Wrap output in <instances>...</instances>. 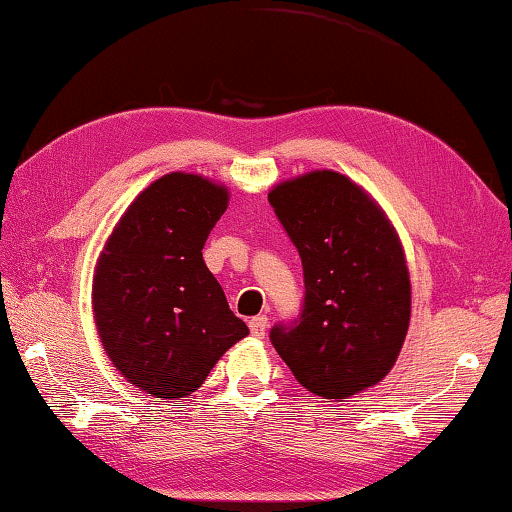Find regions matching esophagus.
<instances>
[{
    "label": "esophagus",
    "mask_w": 512,
    "mask_h": 512,
    "mask_svg": "<svg viewBox=\"0 0 512 512\" xmlns=\"http://www.w3.org/2000/svg\"><path fill=\"white\" fill-rule=\"evenodd\" d=\"M265 330H267V317L265 315H258V317H251L249 319V333L254 337H265Z\"/></svg>",
    "instance_id": "34e87169"
}]
</instances>
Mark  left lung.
<instances>
[{
  "instance_id": "1",
  "label": "left lung",
  "mask_w": 512,
  "mask_h": 512,
  "mask_svg": "<svg viewBox=\"0 0 512 512\" xmlns=\"http://www.w3.org/2000/svg\"><path fill=\"white\" fill-rule=\"evenodd\" d=\"M303 265L299 317L270 330L301 387L348 398L378 384L405 342L411 285L396 231L369 195L333 170L267 195Z\"/></svg>"
}]
</instances>
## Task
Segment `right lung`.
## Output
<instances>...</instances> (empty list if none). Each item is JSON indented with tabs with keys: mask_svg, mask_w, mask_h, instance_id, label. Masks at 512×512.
<instances>
[{
	"mask_svg": "<svg viewBox=\"0 0 512 512\" xmlns=\"http://www.w3.org/2000/svg\"><path fill=\"white\" fill-rule=\"evenodd\" d=\"M227 200L200 175H164L130 204L98 258V335L125 380L150 396L193 393L249 333L202 258Z\"/></svg>",
	"mask_w": 512,
	"mask_h": 512,
	"instance_id": "add662e5",
	"label": "right lung"
}]
</instances>
